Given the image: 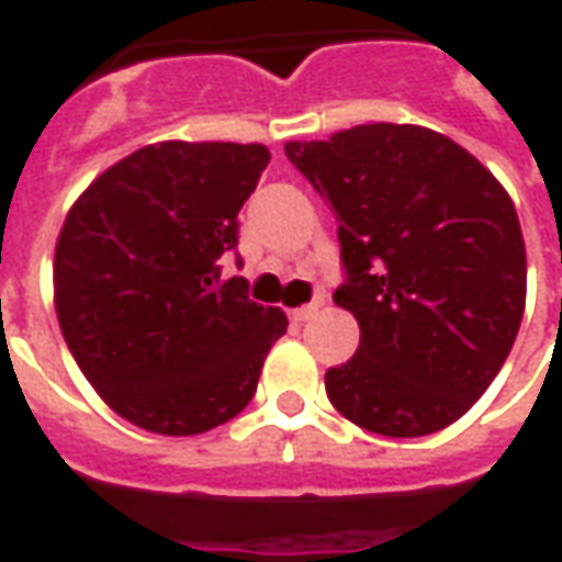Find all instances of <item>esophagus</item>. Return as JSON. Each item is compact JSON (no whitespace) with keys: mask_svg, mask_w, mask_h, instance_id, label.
<instances>
[{"mask_svg":"<svg viewBox=\"0 0 562 562\" xmlns=\"http://www.w3.org/2000/svg\"><path fill=\"white\" fill-rule=\"evenodd\" d=\"M314 314H317V305H300V308H293V312H290V317H293V321H296V324H305V321H312Z\"/></svg>","mask_w":562,"mask_h":562,"instance_id":"obj_1","label":"esophagus"}]
</instances>
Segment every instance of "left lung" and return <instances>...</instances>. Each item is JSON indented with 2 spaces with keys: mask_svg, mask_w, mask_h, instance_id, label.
<instances>
[{
  "mask_svg": "<svg viewBox=\"0 0 562 562\" xmlns=\"http://www.w3.org/2000/svg\"><path fill=\"white\" fill-rule=\"evenodd\" d=\"M284 154L336 214L345 284L333 300L360 324L326 396L378 436L439 432L491 387L520 329L515 202L469 150L412 123L288 142Z\"/></svg>",
  "mask_w": 562,
  "mask_h": 562,
  "instance_id": "1",
  "label": "left lung"
}]
</instances>
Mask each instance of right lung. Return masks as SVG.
Here are the masks:
<instances>
[{"instance_id": "add662e5", "label": "right lung", "mask_w": 562, "mask_h": 562, "mask_svg": "<svg viewBox=\"0 0 562 562\" xmlns=\"http://www.w3.org/2000/svg\"><path fill=\"white\" fill-rule=\"evenodd\" d=\"M266 145L160 142L83 190L54 254V305L75 363L135 427L199 436L257 393L281 308L221 278ZM241 262V260H238Z\"/></svg>"}]
</instances>
